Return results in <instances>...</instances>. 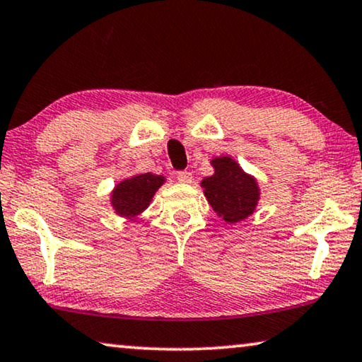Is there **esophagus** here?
Instances as JSON below:
<instances>
[{
    "label": "esophagus",
    "instance_id": "obj_1",
    "mask_svg": "<svg viewBox=\"0 0 362 362\" xmlns=\"http://www.w3.org/2000/svg\"><path fill=\"white\" fill-rule=\"evenodd\" d=\"M177 180H179L180 183H192V180H193L192 172H187V170L177 172Z\"/></svg>",
    "mask_w": 362,
    "mask_h": 362
}]
</instances>
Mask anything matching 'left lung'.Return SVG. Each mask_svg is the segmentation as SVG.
<instances>
[{
  "instance_id": "left-lung-1",
  "label": "left lung",
  "mask_w": 362,
  "mask_h": 362,
  "mask_svg": "<svg viewBox=\"0 0 362 362\" xmlns=\"http://www.w3.org/2000/svg\"><path fill=\"white\" fill-rule=\"evenodd\" d=\"M211 164L214 174L202 182L208 203L226 223L234 224L249 218L260 198L257 180L245 174L229 156L216 158Z\"/></svg>"
}]
</instances>
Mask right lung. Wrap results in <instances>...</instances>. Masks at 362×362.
<instances>
[{
  "label": "right lung",
  "instance_id": "add662e5",
  "mask_svg": "<svg viewBox=\"0 0 362 362\" xmlns=\"http://www.w3.org/2000/svg\"><path fill=\"white\" fill-rule=\"evenodd\" d=\"M164 182V177L154 175L151 172L125 179L112 192L113 209L123 218H134L149 206L156 190Z\"/></svg>",
  "mask_w": 362,
  "mask_h": 362
}]
</instances>
